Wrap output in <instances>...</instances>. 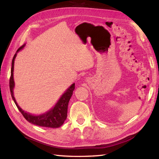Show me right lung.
Listing matches in <instances>:
<instances>
[{
  "label": "right lung",
  "mask_w": 159,
  "mask_h": 159,
  "mask_svg": "<svg viewBox=\"0 0 159 159\" xmlns=\"http://www.w3.org/2000/svg\"><path fill=\"white\" fill-rule=\"evenodd\" d=\"M25 44H24L17 50L16 53L13 56L11 63V76L9 79V88L10 92L12 97V99L14 101L16 107H18V110L20 113L22 114L24 117L29 122L33 124L37 125V126H42V127H48V128H59L64 123L66 120L67 115V107L70 100V98L73 93V91L75 89V83H73L66 92L64 93L61 97L60 98L58 102L51 109L47 111L46 113H43L39 116H34V115L30 114L29 113L25 112L20 108L18 104H17L14 96H13V88H14L15 83L13 80V67H14V61L17 55V52L22 50Z\"/></svg>",
  "instance_id": "1"
}]
</instances>
